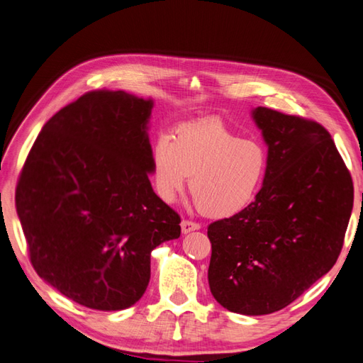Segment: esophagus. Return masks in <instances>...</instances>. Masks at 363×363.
Instances as JSON below:
<instances>
[{
	"mask_svg": "<svg viewBox=\"0 0 363 363\" xmlns=\"http://www.w3.org/2000/svg\"><path fill=\"white\" fill-rule=\"evenodd\" d=\"M199 229H200L199 223H194V221H189V220L182 221V232L183 233H189L192 230H199Z\"/></svg>",
	"mask_w": 363,
	"mask_h": 363,
	"instance_id": "34e87169",
	"label": "esophagus"
}]
</instances>
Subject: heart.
Wrapping results in <instances>:
<instances>
[{
    "instance_id": "1",
    "label": "heart",
    "mask_w": 363,
    "mask_h": 363,
    "mask_svg": "<svg viewBox=\"0 0 363 363\" xmlns=\"http://www.w3.org/2000/svg\"><path fill=\"white\" fill-rule=\"evenodd\" d=\"M152 184L163 203L189 188L201 213L230 218L257 199L269 169V154L258 140L242 139L220 121L186 123L174 140L162 135L151 151Z\"/></svg>"
}]
</instances>
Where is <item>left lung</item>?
Here are the masks:
<instances>
[{
  "mask_svg": "<svg viewBox=\"0 0 363 363\" xmlns=\"http://www.w3.org/2000/svg\"><path fill=\"white\" fill-rule=\"evenodd\" d=\"M255 123L269 169L241 213L208 228L209 287L220 306L247 316L287 307L335 266L352 211V180L318 122L258 106Z\"/></svg>",
  "mask_w": 363,
  "mask_h": 363,
  "instance_id": "8db88e82",
  "label": "left lung"
}]
</instances>
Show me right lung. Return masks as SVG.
I'll use <instances>...</instances> for the list:
<instances>
[{
    "label": "right lung",
    "mask_w": 363,
    "mask_h": 363,
    "mask_svg": "<svg viewBox=\"0 0 363 363\" xmlns=\"http://www.w3.org/2000/svg\"><path fill=\"white\" fill-rule=\"evenodd\" d=\"M152 99L97 90L48 121L16 186L36 273L102 311L128 308L151 278V252L180 237V217L150 182Z\"/></svg>",
    "instance_id": "obj_1"
}]
</instances>
